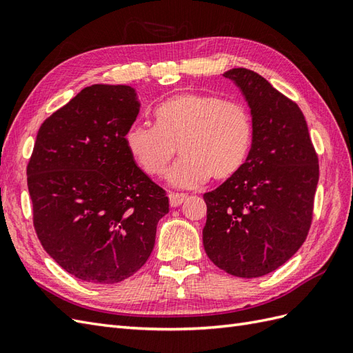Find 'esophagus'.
Masks as SVG:
<instances>
[{"instance_id":"esophagus-1","label":"esophagus","mask_w":353,"mask_h":353,"mask_svg":"<svg viewBox=\"0 0 353 353\" xmlns=\"http://www.w3.org/2000/svg\"><path fill=\"white\" fill-rule=\"evenodd\" d=\"M168 198H170V205L177 207L186 200V195L185 194H177V192H170Z\"/></svg>"}]
</instances>
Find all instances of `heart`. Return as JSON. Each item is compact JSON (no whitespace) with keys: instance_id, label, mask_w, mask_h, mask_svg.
Instances as JSON below:
<instances>
[{"instance_id":"obj_1","label":"heart","mask_w":353,"mask_h":353,"mask_svg":"<svg viewBox=\"0 0 353 353\" xmlns=\"http://www.w3.org/2000/svg\"><path fill=\"white\" fill-rule=\"evenodd\" d=\"M254 141V117L246 103L216 94L183 92L155 108V125L135 122L125 143L149 176H162L177 148L182 158L168 180L196 188L210 179L227 180L245 165Z\"/></svg>"}]
</instances>
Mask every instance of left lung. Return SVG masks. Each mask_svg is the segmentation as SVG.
<instances>
[{"label":"left lung","mask_w":353,"mask_h":353,"mask_svg":"<svg viewBox=\"0 0 353 353\" xmlns=\"http://www.w3.org/2000/svg\"><path fill=\"white\" fill-rule=\"evenodd\" d=\"M223 76L248 99L254 141L245 165L204 194L203 245L228 274L261 277L283 265L307 239L319 159L295 101L252 70L232 68Z\"/></svg>","instance_id":"left-lung-1"}]
</instances>
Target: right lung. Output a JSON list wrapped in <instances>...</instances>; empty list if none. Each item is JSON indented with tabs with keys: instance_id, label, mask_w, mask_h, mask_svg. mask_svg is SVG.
I'll list each match as a JSON object with an SVG mask.
<instances>
[{
	"instance_id": "1",
	"label": "right lung",
	"mask_w": 353,
	"mask_h": 353,
	"mask_svg": "<svg viewBox=\"0 0 353 353\" xmlns=\"http://www.w3.org/2000/svg\"><path fill=\"white\" fill-rule=\"evenodd\" d=\"M139 110L131 86L85 88L41 123L26 167L41 246L83 282L132 276L168 213L167 192L126 148L125 132Z\"/></svg>"
}]
</instances>
